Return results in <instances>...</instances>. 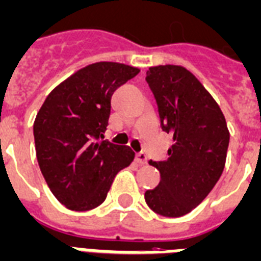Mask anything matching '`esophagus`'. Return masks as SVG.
Returning a JSON list of instances; mask_svg holds the SVG:
<instances>
[{
    "instance_id": "obj_1",
    "label": "esophagus",
    "mask_w": 261,
    "mask_h": 261,
    "mask_svg": "<svg viewBox=\"0 0 261 261\" xmlns=\"http://www.w3.org/2000/svg\"><path fill=\"white\" fill-rule=\"evenodd\" d=\"M136 161H138V164H140V165H146L147 155L144 152H138V154H136Z\"/></svg>"
}]
</instances>
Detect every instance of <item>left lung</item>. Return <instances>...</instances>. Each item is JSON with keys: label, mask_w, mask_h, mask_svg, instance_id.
<instances>
[{"label": "left lung", "mask_w": 261, "mask_h": 261, "mask_svg": "<svg viewBox=\"0 0 261 261\" xmlns=\"http://www.w3.org/2000/svg\"><path fill=\"white\" fill-rule=\"evenodd\" d=\"M151 88L161 125L173 135L168 160L150 161L161 173L146 202L158 215L180 217L206 198L226 165L230 132L220 107L193 72L183 66L150 67Z\"/></svg>", "instance_id": "left-lung-1"}]
</instances>
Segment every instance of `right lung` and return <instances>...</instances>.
Segmentation results:
<instances>
[{
	"label": "right lung",
	"mask_w": 261,
	"mask_h": 261,
	"mask_svg": "<svg viewBox=\"0 0 261 261\" xmlns=\"http://www.w3.org/2000/svg\"><path fill=\"white\" fill-rule=\"evenodd\" d=\"M140 70L97 62L75 71L45 99L34 121L35 152L49 189L71 211H91L105 202L119 170L135 152L103 139L117 88Z\"/></svg>",
	"instance_id": "add662e5"
}]
</instances>
